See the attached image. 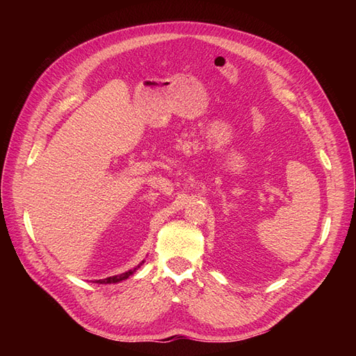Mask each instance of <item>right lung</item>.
Wrapping results in <instances>:
<instances>
[{
    "label": "right lung",
    "mask_w": 356,
    "mask_h": 356,
    "mask_svg": "<svg viewBox=\"0 0 356 356\" xmlns=\"http://www.w3.org/2000/svg\"><path fill=\"white\" fill-rule=\"evenodd\" d=\"M143 264H144V260H143L141 263H139L135 268H131V270H127V272H124V273H122V275H115V276H111V277L99 279V281H95V284H117V282H122V281H124V279H127L131 275H134Z\"/></svg>",
    "instance_id": "add662e5"
}]
</instances>
